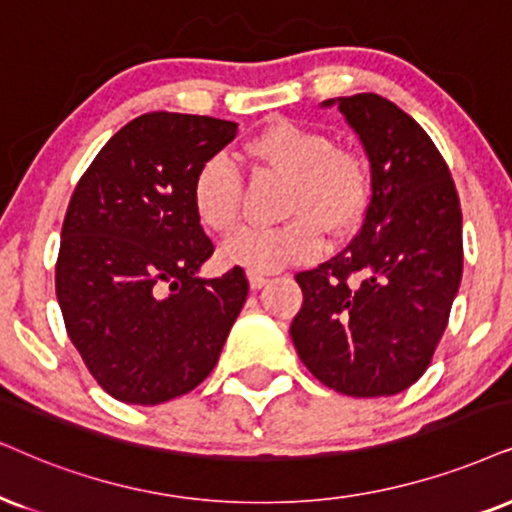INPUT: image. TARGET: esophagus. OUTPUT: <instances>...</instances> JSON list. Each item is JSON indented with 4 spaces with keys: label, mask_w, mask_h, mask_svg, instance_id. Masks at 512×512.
<instances>
[{
    "label": "esophagus",
    "mask_w": 512,
    "mask_h": 512,
    "mask_svg": "<svg viewBox=\"0 0 512 512\" xmlns=\"http://www.w3.org/2000/svg\"><path fill=\"white\" fill-rule=\"evenodd\" d=\"M267 281H269V278L262 276V274H248V283H250L252 290H260Z\"/></svg>",
    "instance_id": "1"
}]
</instances>
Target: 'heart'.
<instances>
[{"label":"heart","mask_w":512,"mask_h":512,"mask_svg":"<svg viewBox=\"0 0 512 512\" xmlns=\"http://www.w3.org/2000/svg\"><path fill=\"white\" fill-rule=\"evenodd\" d=\"M252 158L290 177L288 224L264 229L241 226L219 248V262L250 274H271L319 255L321 231L342 236L364 217L371 198V172L357 153L342 151L319 129L276 122L245 144ZM200 224L231 229L241 205V172L226 153L198 167L191 189Z\"/></svg>","instance_id":"b5f03b06"}]
</instances>
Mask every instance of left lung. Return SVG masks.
Wrapping results in <instances>:
<instances>
[{"label":"left lung","instance_id":"obj_1","mask_svg":"<svg viewBox=\"0 0 512 512\" xmlns=\"http://www.w3.org/2000/svg\"><path fill=\"white\" fill-rule=\"evenodd\" d=\"M371 163V203L352 243L300 271L290 323L302 364L335 392L411 387L442 340L463 274V217L449 167L423 127L378 94L328 99Z\"/></svg>","mask_w":512,"mask_h":512}]
</instances>
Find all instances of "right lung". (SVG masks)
I'll return each mask as SVG.
<instances>
[{
    "label": "right lung",
    "instance_id": "right-lung-1",
    "mask_svg": "<svg viewBox=\"0 0 512 512\" xmlns=\"http://www.w3.org/2000/svg\"><path fill=\"white\" fill-rule=\"evenodd\" d=\"M236 132L208 115H139L70 198L58 307L89 373L125 404H163L203 383L248 297L243 269L198 276L215 248L191 200L198 167Z\"/></svg>",
    "mask_w": 512,
    "mask_h": 512
}]
</instances>
